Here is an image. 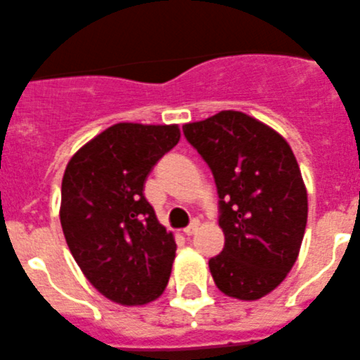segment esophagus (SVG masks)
<instances>
[{
	"label": "esophagus",
	"instance_id": "obj_1",
	"mask_svg": "<svg viewBox=\"0 0 360 360\" xmlns=\"http://www.w3.org/2000/svg\"><path fill=\"white\" fill-rule=\"evenodd\" d=\"M197 229H199V221L193 220V221H191V224H190V226L184 227L183 233H184V236H193V234L197 233Z\"/></svg>",
	"mask_w": 360,
	"mask_h": 360
}]
</instances>
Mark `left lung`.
<instances>
[{"label": "left lung", "mask_w": 360, "mask_h": 360, "mask_svg": "<svg viewBox=\"0 0 360 360\" xmlns=\"http://www.w3.org/2000/svg\"><path fill=\"white\" fill-rule=\"evenodd\" d=\"M211 169L226 245L210 259L221 293L257 300L281 284L300 252L307 190L293 150L277 131L226 110L183 126Z\"/></svg>", "instance_id": "left-lung-1"}]
</instances>
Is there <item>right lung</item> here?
Returning a JSON list of instances; mask_svg holds the SVG:
<instances>
[{
  "mask_svg": "<svg viewBox=\"0 0 360 360\" xmlns=\"http://www.w3.org/2000/svg\"><path fill=\"white\" fill-rule=\"evenodd\" d=\"M172 126L120 122L67 163L60 221L90 284L120 305H143L167 288L176 241L143 197L154 165L177 146Z\"/></svg>",
  "mask_w": 360,
  "mask_h": 360,
  "instance_id": "add662e5",
  "label": "right lung"
}]
</instances>
